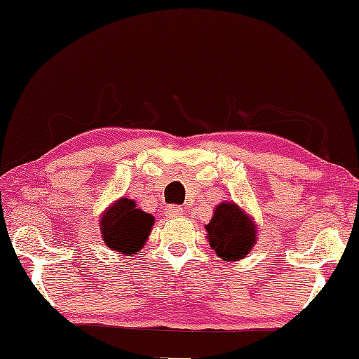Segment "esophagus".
<instances>
[{
  "mask_svg": "<svg viewBox=\"0 0 359 359\" xmlns=\"http://www.w3.org/2000/svg\"><path fill=\"white\" fill-rule=\"evenodd\" d=\"M166 215H168L170 219L181 217V215H183V208H180V205H170V208L166 209Z\"/></svg>",
  "mask_w": 359,
  "mask_h": 359,
  "instance_id": "34e87169",
  "label": "esophagus"
}]
</instances>
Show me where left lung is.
<instances>
[{
  "label": "left lung",
  "instance_id": "8db88e82",
  "mask_svg": "<svg viewBox=\"0 0 359 359\" xmlns=\"http://www.w3.org/2000/svg\"><path fill=\"white\" fill-rule=\"evenodd\" d=\"M210 248L224 262H240L257 243L258 229L253 217L237 203L224 201L214 209L210 222L205 225Z\"/></svg>",
  "mask_w": 359,
  "mask_h": 359
}]
</instances>
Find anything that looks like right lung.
<instances>
[{
	"label": "right lung",
	"instance_id": "obj_1",
	"mask_svg": "<svg viewBox=\"0 0 359 359\" xmlns=\"http://www.w3.org/2000/svg\"><path fill=\"white\" fill-rule=\"evenodd\" d=\"M101 237L107 248L126 257L139 253L155 224V217L137 208L135 201L119 198L100 217Z\"/></svg>",
	"mask_w": 359,
	"mask_h": 359
}]
</instances>
